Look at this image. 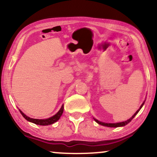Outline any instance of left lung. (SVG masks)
<instances>
[{
    "label": "left lung",
    "mask_w": 157,
    "mask_h": 157,
    "mask_svg": "<svg viewBox=\"0 0 157 157\" xmlns=\"http://www.w3.org/2000/svg\"><path fill=\"white\" fill-rule=\"evenodd\" d=\"M144 104V103L142 104L141 105V106H140V108H139L138 110L136 111V112L134 113V115L132 116V117L130 118L129 119H128L127 121H123V122H119V123H113V124H111V123H104V122H101V121H98L97 119H94H94L95 120V121L96 122V123H98V124H101V125H102V126H108V127H119V126H125V125H126V124H128V123H129V122L132 121V120L134 119V117L135 116H136L137 113H138V112L139 111H140V109H141V107L143 106V105Z\"/></svg>",
    "instance_id": "1"
}]
</instances>
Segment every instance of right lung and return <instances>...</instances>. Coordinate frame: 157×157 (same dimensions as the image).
Wrapping results in <instances>:
<instances>
[{
	"instance_id": "right-lung-1",
	"label": "right lung",
	"mask_w": 157,
	"mask_h": 157,
	"mask_svg": "<svg viewBox=\"0 0 157 157\" xmlns=\"http://www.w3.org/2000/svg\"><path fill=\"white\" fill-rule=\"evenodd\" d=\"M20 112L23 117L25 118L27 121H29L30 122H32V123L37 124V125H41V126H46V125H51V124H54L55 122H56L58 120L60 119L61 116L62 115V113L63 112V105H62L61 108L60 110L59 111V112L57 113H56L54 116H53L52 117L48 118V119H32V118H30L29 117H27L26 115L24 114L22 111L21 110Z\"/></svg>"
}]
</instances>
